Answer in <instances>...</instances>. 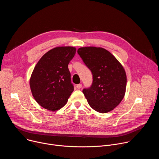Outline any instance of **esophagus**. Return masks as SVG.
<instances>
[{"mask_svg":"<svg viewBox=\"0 0 159 159\" xmlns=\"http://www.w3.org/2000/svg\"><path fill=\"white\" fill-rule=\"evenodd\" d=\"M81 87H82V84H77V89H80Z\"/></svg>","mask_w":159,"mask_h":159,"instance_id":"1","label":"esophagus"}]
</instances>
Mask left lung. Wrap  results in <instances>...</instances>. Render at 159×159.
I'll list each match as a JSON object with an SVG mask.
<instances>
[{
  "label": "left lung",
  "instance_id": "8db88e82",
  "mask_svg": "<svg viewBox=\"0 0 159 159\" xmlns=\"http://www.w3.org/2000/svg\"><path fill=\"white\" fill-rule=\"evenodd\" d=\"M77 53L93 74L92 85L82 90L89 106L101 113L112 111L125 94L126 75L123 66L102 48L82 47Z\"/></svg>",
  "mask_w": 159,
  "mask_h": 159
}]
</instances>
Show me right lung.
<instances>
[{
	"mask_svg": "<svg viewBox=\"0 0 159 159\" xmlns=\"http://www.w3.org/2000/svg\"><path fill=\"white\" fill-rule=\"evenodd\" d=\"M76 48H55L45 53L36 65L30 79V87L36 101L43 107L55 111L67 102L74 85L68 65Z\"/></svg>",
	"mask_w": 159,
	"mask_h": 159,
	"instance_id": "right-lung-1",
	"label": "right lung"
}]
</instances>
